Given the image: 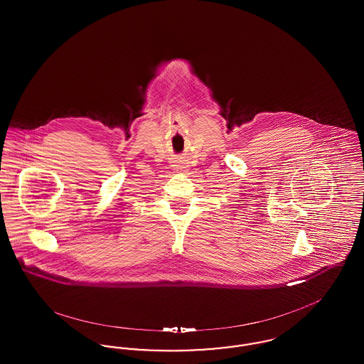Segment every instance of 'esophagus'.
I'll return each instance as SVG.
<instances>
[{"label": "esophagus", "instance_id": "1", "mask_svg": "<svg viewBox=\"0 0 364 364\" xmlns=\"http://www.w3.org/2000/svg\"><path fill=\"white\" fill-rule=\"evenodd\" d=\"M181 168H183V166H177V169H181Z\"/></svg>", "mask_w": 364, "mask_h": 364}]
</instances>
